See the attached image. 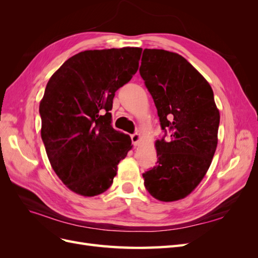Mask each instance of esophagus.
<instances>
[{"mask_svg": "<svg viewBox=\"0 0 258 258\" xmlns=\"http://www.w3.org/2000/svg\"><path fill=\"white\" fill-rule=\"evenodd\" d=\"M131 140H132V143H134V145H138L139 144V142H140V140H141V135L140 134H134V135H131Z\"/></svg>", "mask_w": 258, "mask_h": 258, "instance_id": "esophagus-1", "label": "esophagus"}]
</instances>
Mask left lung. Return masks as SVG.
I'll return each instance as SVG.
<instances>
[{
	"mask_svg": "<svg viewBox=\"0 0 258 258\" xmlns=\"http://www.w3.org/2000/svg\"><path fill=\"white\" fill-rule=\"evenodd\" d=\"M140 75L153 97L165 135L156 141L157 162L143 173L144 186L160 201L189 195L212 162L220 112L209 83L178 53L144 49Z\"/></svg>",
	"mask_w": 258,
	"mask_h": 258,
	"instance_id": "1",
	"label": "left lung"
}]
</instances>
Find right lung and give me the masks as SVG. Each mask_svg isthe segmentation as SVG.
<instances>
[{
  "instance_id": "right-lung-1",
  "label": "right lung",
  "mask_w": 258,
  "mask_h": 258,
  "mask_svg": "<svg viewBox=\"0 0 258 258\" xmlns=\"http://www.w3.org/2000/svg\"><path fill=\"white\" fill-rule=\"evenodd\" d=\"M142 48L85 50L68 59L46 86L41 136L54 172L85 197L110 188L117 165L131 150L112 126L115 92L139 68Z\"/></svg>"
}]
</instances>
